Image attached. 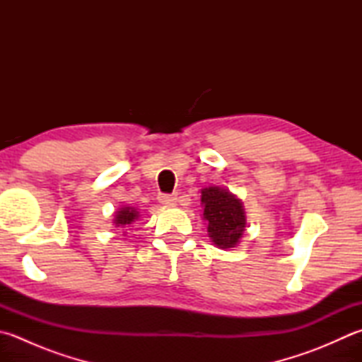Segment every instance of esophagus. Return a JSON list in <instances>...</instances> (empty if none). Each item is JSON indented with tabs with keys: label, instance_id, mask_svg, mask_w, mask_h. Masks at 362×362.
Masks as SVG:
<instances>
[{
	"label": "esophagus",
	"instance_id": "34e87169",
	"mask_svg": "<svg viewBox=\"0 0 362 362\" xmlns=\"http://www.w3.org/2000/svg\"><path fill=\"white\" fill-rule=\"evenodd\" d=\"M176 194H159V202L162 204H165V206H173L176 203Z\"/></svg>",
	"mask_w": 362,
	"mask_h": 362
}]
</instances>
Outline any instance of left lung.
<instances>
[{
	"label": "left lung",
	"instance_id": "left-lung-1",
	"mask_svg": "<svg viewBox=\"0 0 362 362\" xmlns=\"http://www.w3.org/2000/svg\"><path fill=\"white\" fill-rule=\"evenodd\" d=\"M204 204V219L208 221L211 240L221 249H230L240 243L245 228L243 203L221 187H206L202 190Z\"/></svg>",
	"mask_w": 362,
	"mask_h": 362
}]
</instances>
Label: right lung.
<instances>
[{"mask_svg":"<svg viewBox=\"0 0 362 362\" xmlns=\"http://www.w3.org/2000/svg\"><path fill=\"white\" fill-rule=\"evenodd\" d=\"M137 217L139 211L135 208H121L117 217H115V223H117V227H126V225H131Z\"/></svg>","mask_w":362,"mask_h":362,"instance_id":"obj_1","label":"right lung"}]
</instances>
